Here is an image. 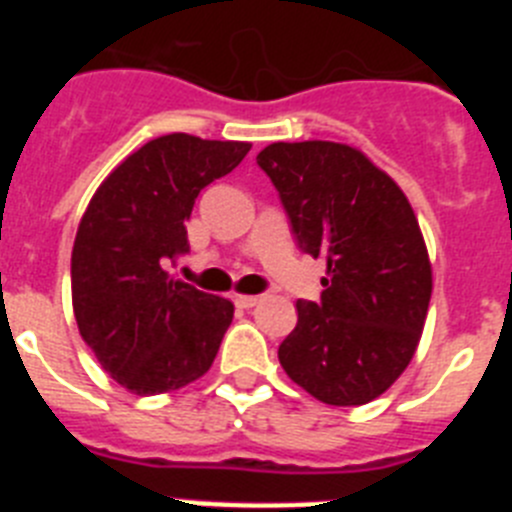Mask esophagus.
<instances>
[{
	"instance_id": "esophagus-1",
	"label": "esophagus",
	"mask_w": 512,
	"mask_h": 512,
	"mask_svg": "<svg viewBox=\"0 0 512 512\" xmlns=\"http://www.w3.org/2000/svg\"><path fill=\"white\" fill-rule=\"evenodd\" d=\"M259 302H261V297H256V295H238V297H235V305L246 307V310H248V307H253V305H259Z\"/></svg>"
}]
</instances>
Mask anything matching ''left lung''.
Segmentation results:
<instances>
[{
  "mask_svg": "<svg viewBox=\"0 0 512 512\" xmlns=\"http://www.w3.org/2000/svg\"><path fill=\"white\" fill-rule=\"evenodd\" d=\"M256 164L302 251L328 261L320 302L297 300L279 364L325 405H366L405 372L428 315L433 277L418 217L390 176L343 143H271Z\"/></svg>",
  "mask_w": 512,
  "mask_h": 512,
  "instance_id": "left-lung-1",
  "label": "left lung"
}]
</instances>
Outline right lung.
<instances>
[{
    "mask_svg": "<svg viewBox=\"0 0 512 512\" xmlns=\"http://www.w3.org/2000/svg\"><path fill=\"white\" fill-rule=\"evenodd\" d=\"M251 151L241 140L161 135L130 153L94 192L71 253L79 333L102 369L135 395H161L212 366L233 302L174 279L189 251L197 194Z\"/></svg>",
    "mask_w": 512,
    "mask_h": 512,
    "instance_id": "add662e5",
    "label": "right lung"
}]
</instances>
